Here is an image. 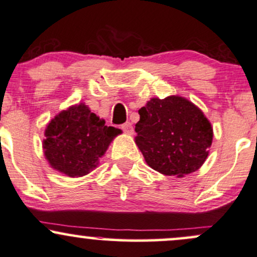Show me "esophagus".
I'll return each mask as SVG.
<instances>
[{
  "label": "esophagus",
  "mask_w": 257,
  "mask_h": 257,
  "mask_svg": "<svg viewBox=\"0 0 257 257\" xmlns=\"http://www.w3.org/2000/svg\"><path fill=\"white\" fill-rule=\"evenodd\" d=\"M121 128H122V131L125 132L126 135H132V134H134V127H132V123L130 122V121L122 123Z\"/></svg>",
  "instance_id": "obj_1"
}]
</instances>
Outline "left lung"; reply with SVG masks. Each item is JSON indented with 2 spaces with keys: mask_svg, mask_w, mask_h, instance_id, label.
I'll use <instances>...</instances> for the list:
<instances>
[{
  "mask_svg": "<svg viewBox=\"0 0 257 257\" xmlns=\"http://www.w3.org/2000/svg\"><path fill=\"white\" fill-rule=\"evenodd\" d=\"M138 113L135 142L153 170L180 178L204 164L213 127L192 102L180 96L152 98Z\"/></svg>",
  "mask_w": 257,
  "mask_h": 257,
  "instance_id": "1",
  "label": "left lung"
}]
</instances>
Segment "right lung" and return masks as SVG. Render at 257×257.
<instances>
[{
	"label": "right lung",
	"mask_w": 257,
	"mask_h": 257,
	"mask_svg": "<svg viewBox=\"0 0 257 257\" xmlns=\"http://www.w3.org/2000/svg\"><path fill=\"white\" fill-rule=\"evenodd\" d=\"M103 119L84 103L62 110L45 128L43 149L54 170L66 176L83 177L97 167L120 130L105 126Z\"/></svg>",
	"instance_id": "right-lung-1"
}]
</instances>
